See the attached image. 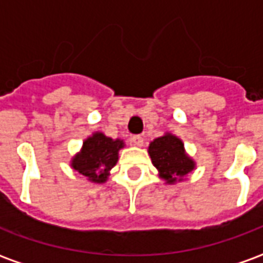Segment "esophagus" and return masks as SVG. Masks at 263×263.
Here are the masks:
<instances>
[{
    "label": "esophagus",
    "instance_id": "1",
    "mask_svg": "<svg viewBox=\"0 0 263 263\" xmlns=\"http://www.w3.org/2000/svg\"><path fill=\"white\" fill-rule=\"evenodd\" d=\"M131 143L134 146H142L143 145V138L141 135H134L131 138Z\"/></svg>",
    "mask_w": 263,
    "mask_h": 263
}]
</instances>
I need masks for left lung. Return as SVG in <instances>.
I'll use <instances>...</instances> for the list:
<instances>
[{
	"label": "left lung",
	"instance_id": "left-lung-1",
	"mask_svg": "<svg viewBox=\"0 0 263 263\" xmlns=\"http://www.w3.org/2000/svg\"><path fill=\"white\" fill-rule=\"evenodd\" d=\"M149 155L160 176L167 183L182 180V177L190 173L194 167L193 160L184 154L182 141L171 134L151 142Z\"/></svg>",
	"mask_w": 263,
	"mask_h": 263
}]
</instances>
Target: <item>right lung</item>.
I'll use <instances>...</instances> for the list:
<instances>
[{
  "instance_id": "obj_1",
  "label": "right lung",
  "mask_w": 263,
  "mask_h": 263,
  "mask_svg": "<svg viewBox=\"0 0 263 263\" xmlns=\"http://www.w3.org/2000/svg\"><path fill=\"white\" fill-rule=\"evenodd\" d=\"M124 146L120 139L112 141L103 134H94L84 141L81 152L73 159V169L96 183L105 182L108 172L118 160V151Z\"/></svg>"
}]
</instances>
